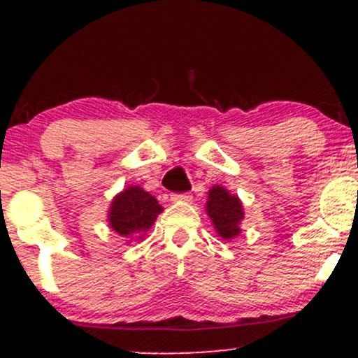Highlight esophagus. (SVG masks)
Returning <instances> with one entry per match:
<instances>
[{"label": "esophagus", "mask_w": 358, "mask_h": 358, "mask_svg": "<svg viewBox=\"0 0 358 358\" xmlns=\"http://www.w3.org/2000/svg\"><path fill=\"white\" fill-rule=\"evenodd\" d=\"M193 196L190 195V193H173L171 195V202H183V203H190L192 202Z\"/></svg>", "instance_id": "1"}]
</instances>
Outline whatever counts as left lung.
<instances>
[{
    "instance_id": "1",
    "label": "left lung",
    "mask_w": 358,
    "mask_h": 358,
    "mask_svg": "<svg viewBox=\"0 0 358 358\" xmlns=\"http://www.w3.org/2000/svg\"><path fill=\"white\" fill-rule=\"evenodd\" d=\"M207 210L213 227L222 239L231 241L241 234V220L244 219V210L237 195H231L224 187L215 185L208 190Z\"/></svg>"
}]
</instances>
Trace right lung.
<instances>
[{"mask_svg":"<svg viewBox=\"0 0 358 358\" xmlns=\"http://www.w3.org/2000/svg\"><path fill=\"white\" fill-rule=\"evenodd\" d=\"M162 212L163 207L153 195L133 185L114 196L108 220L110 229L119 236L126 239H143L145 232L155 224L156 217Z\"/></svg>","mask_w":358,"mask_h":358,"instance_id":"obj_1","label":"right lung"}]
</instances>
